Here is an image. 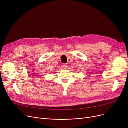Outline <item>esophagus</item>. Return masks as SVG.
Segmentation results:
<instances>
[{"mask_svg":"<svg viewBox=\"0 0 128 128\" xmlns=\"http://www.w3.org/2000/svg\"><path fill=\"white\" fill-rule=\"evenodd\" d=\"M62 67L64 68V69H66L67 68V64H62Z\"/></svg>","mask_w":128,"mask_h":128,"instance_id":"34e87169","label":"esophagus"}]
</instances>
